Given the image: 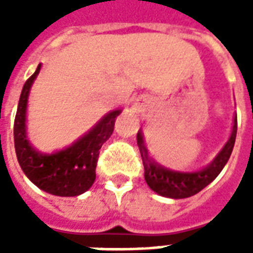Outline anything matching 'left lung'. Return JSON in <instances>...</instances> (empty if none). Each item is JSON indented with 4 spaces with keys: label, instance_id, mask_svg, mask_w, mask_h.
I'll return each instance as SVG.
<instances>
[{
    "label": "left lung",
    "instance_id": "8db88e82",
    "mask_svg": "<svg viewBox=\"0 0 253 253\" xmlns=\"http://www.w3.org/2000/svg\"><path fill=\"white\" fill-rule=\"evenodd\" d=\"M236 134H237V116L234 115L230 137L211 163L201 169L187 172V170L170 169L164 165L159 164L149 154L148 148L143 141V134L139 130L137 134V143L141 152V157H142L145 180L148 183V186L156 194L165 196V198H172V199H184V198L195 195L205 187L209 186L226 165L233 150Z\"/></svg>",
    "mask_w": 253,
    "mask_h": 253
}]
</instances>
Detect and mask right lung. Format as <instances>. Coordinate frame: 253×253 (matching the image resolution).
<instances>
[{"instance_id": "right-lung-1", "label": "right lung", "mask_w": 253, "mask_h": 253, "mask_svg": "<svg viewBox=\"0 0 253 253\" xmlns=\"http://www.w3.org/2000/svg\"><path fill=\"white\" fill-rule=\"evenodd\" d=\"M42 65L25 81L20 94L13 135L16 156L25 176L44 192L57 196H77L88 191L96 179L99 150L114 131L122 110L105 114L88 132L62 150L43 153L32 146L27 135V107L32 84Z\"/></svg>"}]
</instances>
